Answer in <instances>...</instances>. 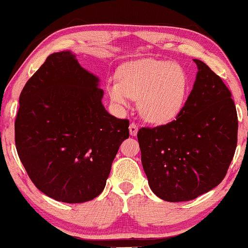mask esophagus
Wrapping results in <instances>:
<instances>
[{"label": "esophagus", "instance_id": "esophagus-1", "mask_svg": "<svg viewBox=\"0 0 248 248\" xmlns=\"http://www.w3.org/2000/svg\"><path fill=\"white\" fill-rule=\"evenodd\" d=\"M138 130H139V127L135 123L130 124V134H131V136H135L136 134H138Z\"/></svg>", "mask_w": 248, "mask_h": 248}]
</instances>
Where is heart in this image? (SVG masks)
I'll return each instance as SVG.
<instances>
[{
	"instance_id": "b5f03b06",
	"label": "heart",
	"mask_w": 248,
	"mask_h": 248,
	"mask_svg": "<svg viewBox=\"0 0 248 248\" xmlns=\"http://www.w3.org/2000/svg\"><path fill=\"white\" fill-rule=\"evenodd\" d=\"M189 78L184 67L164 60L143 59L128 63L120 73V80L108 85L110 98L118 105L138 99L141 116L150 123H166L184 106Z\"/></svg>"
}]
</instances>
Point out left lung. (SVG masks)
<instances>
[{"instance_id":"8db88e82","label":"left lung","mask_w":248,"mask_h":248,"mask_svg":"<svg viewBox=\"0 0 248 248\" xmlns=\"http://www.w3.org/2000/svg\"><path fill=\"white\" fill-rule=\"evenodd\" d=\"M174 121L138 133L149 186L159 198L189 202L225 178L237 145L238 120L232 94L206 63Z\"/></svg>"}]
</instances>
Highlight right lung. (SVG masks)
Here are the masks:
<instances>
[{
	"instance_id": "obj_1",
	"label": "right lung",
	"mask_w": 248,
	"mask_h": 248,
	"mask_svg": "<svg viewBox=\"0 0 248 248\" xmlns=\"http://www.w3.org/2000/svg\"><path fill=\"white\" fill-rule=\"evenodd\" d=\"M99 78L70 51L50 55L27 81L14 124L17 154L34 186L67 203L89 202L105 188L127 120L104 107Z\"/></svg>"
}]
</instances>
